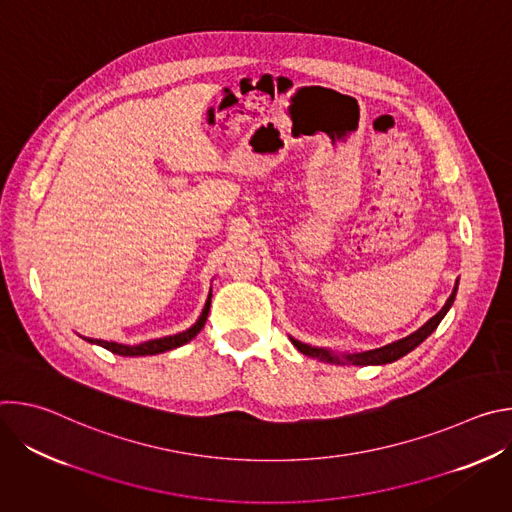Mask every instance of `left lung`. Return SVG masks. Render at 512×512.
Segmentation results:
<instances>
[{
  "mask_svg": "<svg viewBox=\"0 0 512 512\" xmlns=\"http://www.w3.org/2000/svg\"><path fill=\"white\" fill-rule=\"evenodd\" d=\"M456 291H458V281L454 285V291L452 296L448 298L446 306L437 312L429 322H425L417 332L409 334L407 338H401L397 342H391L383 348H375V350H367V352H360V354H342V356H336L334 352H328L324 348H314V346H308L296 338H291V342H294V346L304 352L306 356H312V358H318V360H324V362H330V364H356V367H364V364H387V362H393L401 356H405L407 352H411L415 346H419L435 328L437 324H440L444 320V316L448 314L450 306L454 304L456 300Z\"/></svg>",
  "mask_w": 512,
  "mask_h": 512,
  "instance_id": "8db88e82",
  "label": "left lung"
}]
</instances>
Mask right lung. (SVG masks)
<instances>
[{"instance_id":"obj_1","label":"right lung","mask_w":512,"mask_h":512,"mask_svg":"<svg viewBox=\"0 0 512 512\" xmlns=\"http://www.w3.org/2000/svg\"><path fill=\"white\" fill-rule=\"evenodd\" d=\"M208 310H210V296L206 300V306L198 318V322L188 328L186 332H180V334H174V336H166V338H158V340H148L143 344H137V346H127V344H117V342H107V340H95V338H89V342H95L107 350H111L113 354H121V356H145V354H160V352H166V350H172V348H178L186 342H190L202 328H204V322L208 318Z\"/></svg>"}]
</instances>
